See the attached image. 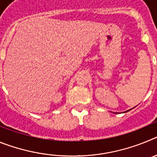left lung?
<instances>
[{"instance_id": "left-lung-1", "label": "left lung", "mask_w": 157, "mask_h": 157, "mask_svg": "<svg viewBox=\"0 0 157 157\" xmlns=\"http://www.w3.org/2000/svg\"><path fill=\"white\" fill-rule=\"evenodd\" d=\"M129 111H130V109H129V110L126 111V112H124V113H125V112H129Z\"/></svg>"}]
</instances>
